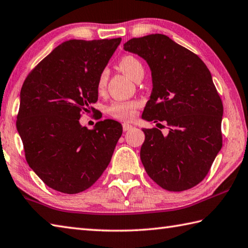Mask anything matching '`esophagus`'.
Listing matches in <instances>:
<instances>
[{"mask_svg":"<svg viewBox=\"0 0 248 248\" xmlns=\"http://www.w3.org/2000/svg\"><path fill=\"white\" fill-rule=\"evenodd\" d=\"M123 129H124V131L125 132V131L132 130L133 127H132V125H131V124H123Z\"/></svg>","mask_w":248,"mask_h":248,"instance_id":"esophagus-1","label":"esophagus"}]
</instances>
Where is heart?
Masks as SVG:
<instances>
[{
  "label": "heart",
  "mask_w": 248,
  "mask_h": 248,
  "mask_svg": "<svg viewBox=\"0 0 248 248\" xmlns=\"http://www.w3.org/2000/svg\"><path fill=\"white\" fill-rule=\"evenodd\" d=\"M119 67L129 78L134 80L140 73H144V67L137 58L133 56H124L119 61ZM108 70L102 71L98 81V89L100 91L103 90L108 82ZM138 108L137 102H118L110 106L108 108V113L114 118L120 120H130L133 118L135 114V109Z\"/></svg>",
  "instance_id": "obj_1"
}]
</instances>
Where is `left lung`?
Wrapping results in <instances>:
<instances>
[{
  "instance_id": "1",
  "label": "left lung",
  "mask_w": 248,
  "mask_h": 248,
  "mask_svg": "<svg viewBox=\"0 0 248 248\" xmlns=\"http://www.w3.org/2000/svg\"><path fill=\"white\" fill-rule=\"evenodd\" d=\"M125 51L147 62L153 90L142 118L166 121L169 133L143 129L140 160L149 177L169 191L198 185L222 146L224 108L200 58L163 34L131 38Z\"/></svg>"
}]
</instances>
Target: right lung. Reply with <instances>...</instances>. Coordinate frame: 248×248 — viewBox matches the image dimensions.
Segmentation results:
<instances>
[{
	"mask_svg": "<svg viewBox=\"0 0 248 248\" xmlns=\"http://www.w3.org/2000/svg\"><path fill=\"white\" fill-rule=\"evenodd\" d=\"M121 38L70 40L35 66L20 91L17 130L27 162L48 187L78 193L108 168L123 127L113 119L82 127L98 101V81Z\"/></svg>",
	"mask_w": 248,
	"mask_h": 248,
	"instance_id": "1",
	"label": "right lung"
}]
</instances>
